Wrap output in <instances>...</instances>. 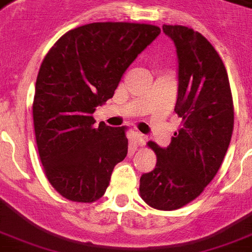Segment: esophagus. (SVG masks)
<instances>
[{"mask_svg": "<svg viewBox=\"0 0 252 252\" xmlns=\"http://www.w3.org/2000/svg\"><path fill=\"white\" fill-rule=\"evenodd\" d=\"M133 142L136 144V145H140V146L145 145L146 137L142 133H140V132H134V133H133Z\"/></svg>", "mask_w": 252, "mask_h": 252, "instance_id": "1", "label": "esophagus"}]
</instances>
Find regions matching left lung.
Segmentation results:
<instances>
[{"mask_svg": "<svg viewBox=\"0 0 252 252\" xmlns=\"http://www.w3.org/2000/svg\"><path fill=\"white\" fill-rule=\"evenodd\" d=\"M162 30L176 48L174 111L182 126L167 148L149 142L157 165L141 175L140 195L150 207L174 211L196 199L219 171L230 144L234 108L226 69L213 45L184 26Z\"/></svg>", "mask_w": 252, "mask_h": 252, "instance_id": "obj_1", "label": "left lung"}]
</instances>
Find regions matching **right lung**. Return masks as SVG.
<instances>
[{
  "label": "right lung",
  "instance_id": "obj_1",
  "mask_svg": "<svg viewBox=\"0 0 252 252\" xmlns=\"http://www.w3.org/2000/svg\"><path fill=\"white\" fill-rule=\"evenodd\" d=\"M161 33L157 26L100 22L63 35L41 63L35 85V137L47 179L77 203L102 197L126 157V126H94L95 108L114 93L136 57Z\"/></svg>",
  "mask_w": 252,
  "mask_h": 252
}]
</instances>
